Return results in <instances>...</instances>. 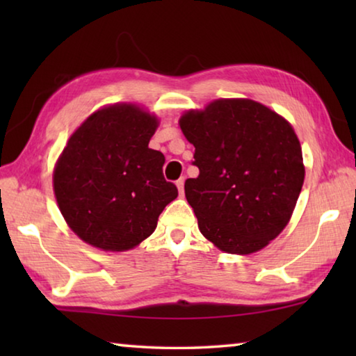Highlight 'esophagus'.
Returning a JSON list of instances; mask_svg holds the SVG:
<instances>
[{
    "label": "esophagus",
    "mask_w": 356,
    "mask_h": 356,
    "mask_svg": "<svg viewBox=\"0 0 356 356\" xmlns=\"http://www.w3.org/2000/svg\"><path fill=\"white\" fill-rule=\"evenodd\" d=\"M176 185H177L179 195H180V196H184V179H179L177 182H176Z\"/></svg>",
    "instance_id": "obj_1"
}]
</instances>
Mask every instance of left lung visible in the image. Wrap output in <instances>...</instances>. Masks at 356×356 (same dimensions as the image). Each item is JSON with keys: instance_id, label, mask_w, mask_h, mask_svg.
<instances>
[{"instance_id": "8db88e82", "label": "left lung", "mask_w": 356, "mask_h": 356, "mask_svg": "<svg viewBox=\"0 0 356 356\" xmlns=\"http://www.w3.org/2000/svg\"><path fill=\"white\" fill-rule=\"evenodd\" d=\"M200 176L185 196L204 237L221 251L250 254L286 227L305 180L291 124L248 99H221L180 118Z\"/></svg>"}]
</instances>
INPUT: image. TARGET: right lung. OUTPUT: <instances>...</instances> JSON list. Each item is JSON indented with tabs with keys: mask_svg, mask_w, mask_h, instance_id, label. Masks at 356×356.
<instances>
[{
	"mask_svg": "<svg viewBox=\"0 0 356 356\" xmlns=\"http://www.w3.org/2000/svg\"><path fill=\"white\" fill-rule=\"evenodd\" d=\"M156 125L135 105H113L70 136L53 186L65 221L86 243L105 251L135 248L177 197V186L163 177L165 155L149 149Z\"/></svg>",
	"mask_w": 356,
	"mask_h": 356,
	"instance_id": "1",
	"label": "right lung"
}]
</instances>
